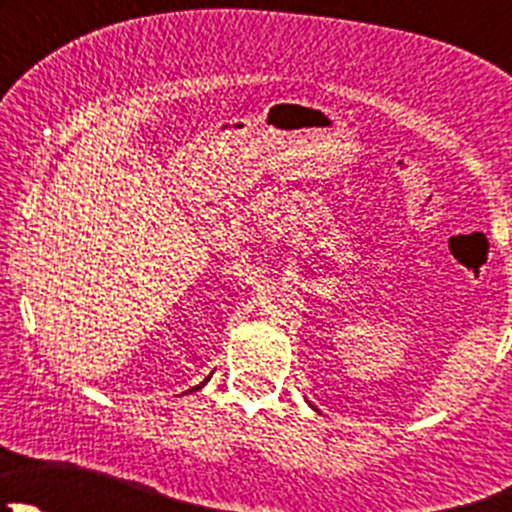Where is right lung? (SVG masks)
<instances>
[{"label":"right lung","mask_w":512,"mask_h":512,"mask_svg":"<svg viewBox=\"0 0 512 512\" xmlns=\"http://www.w3.org/2000/svg\"><path fill=\"white\" fill-rule=\"evenodd\" d=\"M205 381H208V379H205ZM205 381H203V384H205ZM203 384H200V386H203ZM200 386H195V389H200ZM190 391H193V389H190Z\"/></svg>","instance_id":"add662e5"}]
</instances>
